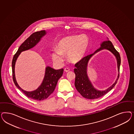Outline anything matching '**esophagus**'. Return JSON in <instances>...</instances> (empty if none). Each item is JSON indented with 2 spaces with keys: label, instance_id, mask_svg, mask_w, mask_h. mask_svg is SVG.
Wrapping results in <instances>:
<instances>
[{
  "label": "esophagus",
  "instance_id": "esophagus-1",
  "mask_svg": "<svg viewBox=\"0 0 134 134\" xmlns=\"http://www.w3.org/2000/svg\"><path fill=\"white\" fill-rule=\"evenodd\" d=\"M69 71H70V69L68 68H65V69H64V71L66 72H68Z\"/></svg>",
  "mask_w": 134,
  "mask_h": 134
}]
</instances>
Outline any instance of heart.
<instances>
[{"label":"heart","instance_id":"1","mask_svg":"<svg viewBox=\"0 0 134 134\" xmlns=\"http://www.w3.org/2000/svg\"><path fill=\"white\" fill-rule=\"evenodd\" d=\"M89 46V39L85 35L65 37L58 42L57 50L52 53L53 60L60 63L63 61L62 55H67L68 61L77 63L85 57Z\"/></svg>","mask_w":134,"mask_h":134}]
</instances>
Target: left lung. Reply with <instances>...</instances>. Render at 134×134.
<instances>
[{"mask_svg": "<svg viewBox=\"0 0 134 134\" xmlns=\"http://www.w3.org/2000/svg\"><path fill=\"white\" fill-rule=\"evenodd\" d=\"M103 49H107L109 50L115 56L117 59L118 69L119 72L121 63V58L119 53L114 48V46L110 41H106L103 42L101 45V47L95 51V52L83 57L81 60L77 62L75 65L76 68L74 69V73L76 75L75 85L77 91L81 94L82 96L85 98L94 99L103 96L113 88L116 84L118 79H119V74L118 75L116 81L114 84L109 88L104 91H99L94 88L90 81H89L86 72L87 67L89 60L95 53Z\"/></svg>", "mask_w": 134, "mask_h": 134, "instance_id": "left-lung-1", "label": "left lung"}]
</instances>
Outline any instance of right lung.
<instances>
[{"label":"right lung","instance_id":"1","mask_svg":"<svg viewBox=\"0 0 134 134\" xmlns=\"http://www.w3.org/2000/svg\"><path fill=\"white\" fill-rule=\"evenodd\" d=\"M46 34L45 30H41L32 33L20 45L16 53L15 54L12 62L13 80L16 87L23 92L27 97L38 101L47 99L54 91L57 81L61 77L63 73V69L54 70L50 67L46 68L45 77L41 85L36 90L29 92L21 89L16 82L15 75V65L16 59L23 51L27 50L34 47L40 40L41 38Z\"/></svg>","mask_w":134,"mask_h":134}]
</instances>
